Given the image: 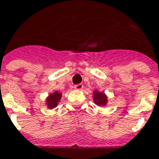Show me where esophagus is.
Listing matches in <instances>:
<instances>
[{
	"label": "esophagus",
	"instance_id": "1",
	"mask_svg": "<svg viewBox=\"0 0 159 159\" xmlns=\"http://www.w3.org/2000/svg\"><path fill=\"white\" fill-rule=\"evenodd\" d=\"M83 88V85L82 83H79V84H76L75 86H74V89H76V90H82Z\"/></svg>",
	"mask_w": 159,
	"mask_h": 159
}]
</instances>
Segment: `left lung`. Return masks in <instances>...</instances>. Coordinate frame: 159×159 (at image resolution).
<instances>
[{"label":"left lung","mask_w":159,"mask_h":159,"mask_svg":"<svg viewBox=\"0 0 159 159\" xmlns=\"http://www.w3.org/2000/svg\"><path fill=\"white\" fill-rule=\"evenodd\" d=\"M94 102L98 106H104L107 102V95L102 92H99V91L95 90L94 92Z\"/></svg>","instance_id":"1"}]
</instances>
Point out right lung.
<instances>
[{"mask_svg": "<svg viewBox=\"0 0 159 159\" xmlns=\"http://www.w3.org/2000/svg\"><path fill=\"white\" fill-rule=\"evenodd\" d=\"M61 97H62V95H61V93H59L58 91H56V92H54L52 94H51L47 97V99H46L47 107L50 108V109L56 107L57 103L59 102V101H60Z\"/></svg>", "mask_w": 159, "mask_h": 159, "instance_id": "1", "label": "right lung"}]
</instances>
